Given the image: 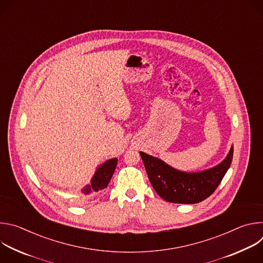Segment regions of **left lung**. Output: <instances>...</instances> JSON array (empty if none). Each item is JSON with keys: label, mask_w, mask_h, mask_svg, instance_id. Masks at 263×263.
<instances>
[{"label": "left lung", "mask_w": 263, "mask_h": 263, "mask_svg": "<svg viewBox=\"0 0 263 263\" xmlns=\"http://www.w3.org/2000/svg\"><path fill=\"white\" fill-rule=\"evenodd\" d=\"M149 182L166 202L196 204L211 196L229 170L233 158V145L217 165L200 172H182L161 159L139 152Z\"/></svg>", "instance_id": "left-lung-1"}]
</instances>
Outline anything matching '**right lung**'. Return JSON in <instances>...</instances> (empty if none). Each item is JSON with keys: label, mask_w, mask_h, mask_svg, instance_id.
Returning a JSON list of instances; mask_svg holds the SVG:
<instances>
[{"label": "right lung", "mask_w": 263, "mask_h": 263, "mask_svg": "<svg viewBox=\"0 0 263 263\" xmlns=\"http://www.w3.org/2000/svg\"><path fill=\"white\" fill-rule=\"evenodd\" d=\"M118 165V159L112 158L105 161L103 164L99 165L96 170L95 175L92 176L90 183L84 186L81 190V193L84 195H89L92 192L102 191L108 186L112 175H114L116 167Z\"/></svg>", "instance_id": "obj_1"}]
</instances>
